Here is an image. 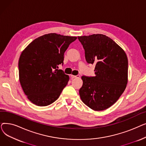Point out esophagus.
<instances>
[{"mask_svg":"<svg viewBox=\"0 0 146 146\" xmlns=\"http://www.w3.org/2000/svg\"><path fill=\"white\" fill-rule=\"evenodd\" d=\"M71 78H80V75H79V74L76 75V76L71 75Z\"/></svg>","mask_w":146,"mask_h":146,"instance_id":"34e87169","label":"esophagus"}]
</instances>
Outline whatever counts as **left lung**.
Wrapping results in <instances>:
<instances>
[{"label": "left lung", "mask_w": 146, "mask_h": 146, "mask_svg": "<svg viewBox=\"0 0 146 146\" xmlns=\"http://www.w3.org/2000/svg\"><path fill=\"white\" fill-rule=\"evenodd\" d=\"M89 64H95V76H83L79 90L82 102L92 110L108 109L125 90L128 82V58L125 51L103 34L78 36Z\"/></svg>", "instance_id": "left-lung-1"}]
</instances>
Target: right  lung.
<instances>
[{
  "instance_id": "obj_1",
  "label": "right lung",
  "mask_w": 146,
  "mask_h": 146,
  "mask_svg": "<svg viewBox=\"0 0 146 146\" xmlns=\"http://www.w3.org/2000/svg\"><path fill=\"white\" fill-rule=\"evenodd\" d=\"M77 37L56 33L45 34L31 42L19 57V77L22 88L34 104L47 106L60 96L69 76L58 66L64 54Z\"/></svg>"
}]
</instances>
